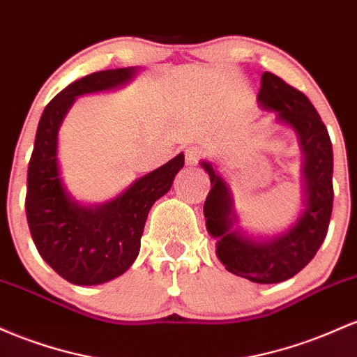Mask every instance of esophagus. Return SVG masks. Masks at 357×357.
I'll use <instances>...</instances> for the list:
<instances>
[{
    "label": "esophagus",
    "instance_id": "34e87169",
    "mask_svg": "<svg viewBox=\"0 0 357 357\" xmlns=\"http://www.w3.org/2000/svg\"><path fill=\"white\" fill-rule=\"evenodd\" d=\"M204 158V151L199 146L185 148V162L187 165H197L200 160Z\"/></svg>",
    "mask_w": 357,
    "mask_h": 357
}]
</instances>
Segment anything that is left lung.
Listing matches in <instances>:
<instances>
[{
    "label": "left lung",
    "instance_id": "left-lung-1",
    "mask_svg": "<svg viewBox=\"0 0 357 357\" xmlns=\"http://www.w3.org/2000/svg\"><path fill=\"white\" fill-rule=\"evenodd\" d=\"M259 106L278 113V119L297 133L305 155V211L287 234L261 244L229 231L236 222L232 199L226 182L209 163L202 167L212 189L204 202L207 231L218 239V258L232 275L255 283L285 282L312 261L329 229L334 187H332V143L317 109L303 92L278 75L265 72L258 92Z\"/></svg>",
    "mask_w": 357,
    "mask_h": 357
}]
</instances>
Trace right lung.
Listing matches in <instances>:
<instances>
[{
    "instance_id": "obj_1",
    "label": "right lung",
    "mask_w": 357,
    "mask_h": 357,
    "mask_svg": "<svg viewBox=\"0 0 357 357\" xmlns=\"http://www.w3.org/2000/svg\"><path fill=\"white\" fill-rule=\"evenodd\" d=\"M133 74L131 67L109 69L72 82L47 104L37 128L26 175L28 227L40 256L74 285L109 282L133 265L148 212L183 167L180 153L96 209L79 206L63 190L57 167V131L63 116L77 96L121 86Z\"/></svg>"
}]
</instances>
